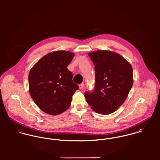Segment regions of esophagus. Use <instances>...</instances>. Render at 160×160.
<instances>
[{
  "mask_svg": "<svg viewBox=\"0 0 160 160\" xmlns=\"http://www.w3.org/2000/svg\"><path fill=\"white\" fill-rule=\"evenodd\" d=\"M84 87V83H82V84H81L79 85V89H80L81 90L83 89Z\"/></svg>",
  "mask_w": 160,
  "mask_h": 160,
  "instance_id": "esophagus-1",
  "label": "esophagus"
}]
</instances>
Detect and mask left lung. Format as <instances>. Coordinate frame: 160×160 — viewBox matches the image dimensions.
I'll return each mask as SVG.
<instances>
[{"mask_svg":"<svg viewBox=\"0 0 160 160\" xmlns=\"http://www.w3.org/2000/svg\"><path fill=\"white\" fill-rule=\"evenodd\" d=\"M95 66V87L86 92L85 98L96 113L109 114L119 108L133 85L131 65L121 55L110 50L89 53Z\"/></svg>","mask_w":160,"mask_h":160,"instance_id":"1","label":"left lung"}]
</instances>
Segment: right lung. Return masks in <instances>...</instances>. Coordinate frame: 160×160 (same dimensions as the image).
<instances>
[{"label": "right lung", "instance_id": "right-lung-1", "mask_svg": "<svg viewBox=\"0 0 160 160\" xmlns=\"http://www.w3.org/2000/svg\"><path fill=\"white\" fill-rule=\"evenodd\" d=\"M74 53L64 50L50 52L31 69L29 91L37 106L46 113L57 115L71 105L72 95L79 89L67 67Z\"/></svg>", "mask_w": 160, "mask_h": 160}]
</instances>
